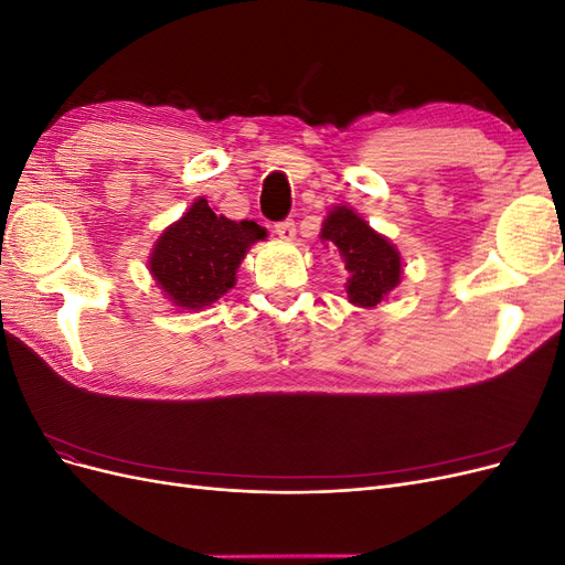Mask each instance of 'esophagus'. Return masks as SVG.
<instances>
[{"instance_id": "1", "label": "esophagus", "mask_w": 565, "mask_h": 565, "mask_svg": "<svg viewBox=\"0 0 565 565\" xmlns=\"http://www.w3.org/2000/svg\"><path fill=\"white\" fill-rule=\"evenodd\" d=\"M273 233H276L278 237H282V241H292L295 233H297V226L292 218H285V221H278L276 226H273Z\"/></svg>"}]
</instances>
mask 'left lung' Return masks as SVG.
Instances as JSON below:
<instances>
[{"instance_id":"left-lung-1","label":"left lung","mask_w":565,"mask_h":565,"mask_svg":"<svg viewBox=\"0 0 565 565\" xmlns=\"http://www.w3.org/2000/svg\"><path fill=\"white\" fill-rule=\"evenodd\" d=\"M322 241L344 256L351 278L349 299L358 306H377L401 282V256L384 235L374 233L349 207H337L322 224Z\"/></svg>"}]
</instances>
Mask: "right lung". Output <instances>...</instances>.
<instances>
[{"label":"right lung","mask_w":565,"mask_h":565,"mask_svg":"<svg viewBox=\"0 0 565 565\" xmlns=\"http://www.w3.org/2000/svg\"><path fill=\"white\" fill-rule=\"evenodd\" d=\"M266 231L254 221H231L200 198L174 226H169L150 256V273L181 309H202L235 285L252 243Z\"/></svg>","instance_id":"obj_1"}]
</instances>
